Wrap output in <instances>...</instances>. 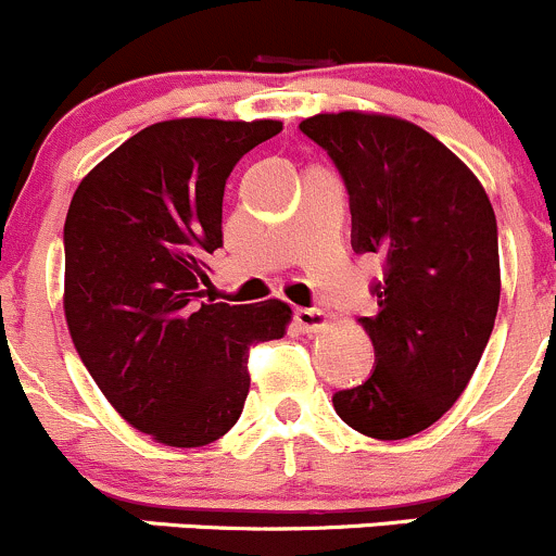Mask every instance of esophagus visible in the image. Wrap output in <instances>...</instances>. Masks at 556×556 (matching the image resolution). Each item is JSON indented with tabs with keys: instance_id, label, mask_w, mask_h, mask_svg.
Returning <instances> with one entry per match:
<instances>
[{
	"instance_id": "1",
	"label": "esophagus",
	"mask_w": 556,
	"mask_h": 556,
	"mask_svg": "<svg viewBox=\"0 0 556 556\" xmlns=\"http://www.w3.org/2000/svg\"><path fill=\"white\" fill-rule=\"evenodd\" d=\"M293 319H295L298 330H303V332H317L327 325V317L319 312V308H295Z\"/></svg>"
}]
</instances>
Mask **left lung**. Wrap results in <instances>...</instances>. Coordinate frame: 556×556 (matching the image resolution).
<instances>
[{
	"label": "left lung",
	"instance_id": "1",
	"mask_svg": "<svg viewBox=\"0 0 556 556\" xmlns=\"http://www.w3.org/2000/svg\"><path fill=\"white\" fill-rule=\"evenodd\" d=\"M301 132L323 146L352 207L354 253H376V317L359 323L376 370L332 394L359 434L405 440L464 394L493 332L501 298L498 226L475 173L434 136L396 116L317 114Z\"/></svg>",
	"mask_w": 556,
	"mask_h": 556
}]
</instances>
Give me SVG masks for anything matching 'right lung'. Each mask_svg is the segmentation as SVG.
Returning <instances> with one entry per match:
<instances>
[{
    "label": "right lung",
    "mask_w": 556,
    "mask_h": 556,
    "mask_svg": "<svg viewBox=\"0 0 556 556\" xmlns=\"http://www.w3.org/2000/svg\"><path fill=\"white\" fill-rule=\"evenodd\" d=\"M282 122L170 119L127 138L87 173L63 226L72 341L130 426L202 447L242 416L250 346L277 341L290 306L202 301L224 244L226 180Z\"/></svg>",
    "instance_id": "add662e5"
}]
</instances>
